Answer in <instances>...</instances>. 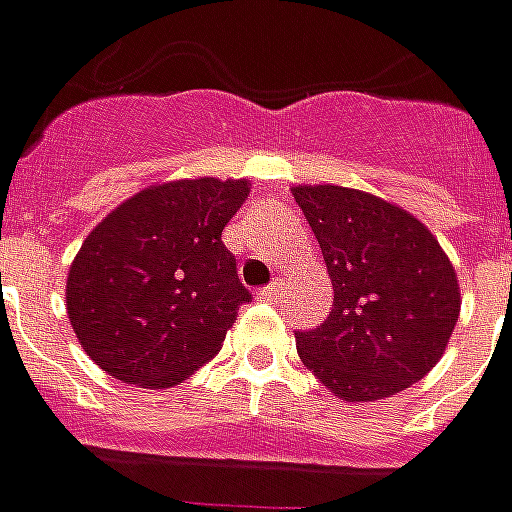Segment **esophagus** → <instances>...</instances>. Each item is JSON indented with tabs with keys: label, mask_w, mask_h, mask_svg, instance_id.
I'll return each instance as SVG.
<instances>
[{
	"label": "esophagus",
	"mask_w": 512,
	"mask_h": 512,
	"mask_svg": "<svg viewBox=\"0 0 512 512\" xmlns=\"http://www.w3.org/2000/svg\"><path fill=\"white\" fill-rule=\"evenodd\" d=\"M282 288H285V282H282V280H271L266 285V288L260 291V299H266V302H271V299H277V296H280Z\"/></svg>",
	"instance_id": "obj_1"
}]
</instances>
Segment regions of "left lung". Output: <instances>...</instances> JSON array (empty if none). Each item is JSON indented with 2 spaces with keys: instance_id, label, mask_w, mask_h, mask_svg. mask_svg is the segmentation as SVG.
Segmentation results:
<instances>
[{
  "instance_id": "obj_1",
  "label": "left lung",
  "mask_w": 512,
  "mask_h": 512,
  "mask_svg": "<svg viewBox=\"0 0 512 512\" xmlns=\"http://www.w3.org/2000/svg\"><path fill=\"white\" fill-rule=\"evenodd\" d=\"M330 271V316L296 332L299 357L346 402L405 391L441 360L460 313L457 274L432 232L402 207L341 185H299Z\"/></svg>"
}]
</instances>
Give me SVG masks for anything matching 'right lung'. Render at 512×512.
Segmentation results:
<instances>
[{
    "label": "right lung",
    "mask_w": 512,
    "mask_h": 512,
    "mask_svg": "<svg viewBox=\"0 0 512 512\" xmlns=\"http://www.w3.org/2000/svg\"><path fill=\"white\" fill-rule=\"evenodd\" d=\"M246 180H180L146 188L96 227L66 285L82 349L121 382L169 388L221 349L252 293L221 232Z\"/></svg>",
    "instance_id": "right-lung-1"
}]
</instances>
